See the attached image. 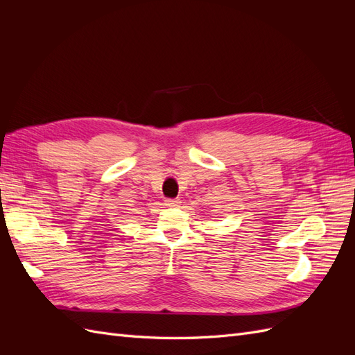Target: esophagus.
Returning <instances> with one entry per match:
<instances>
[{
  "label": "esophagus",
  "mask_w": 355,
  "mask_h": 355,
  "mask_svg": "<svg viewBox=\"0 0 355 355\" xmlns=\"http://www.w3.org/2000/svg\"><path fill=\"white\" fill-rule=\"evenodd\" d=\"M164 204L167 207H179V204H180V200H175V198H167L166 201H164Z\"/></svg>",
  "instance_id": "obj_1"
}]
</instances>
